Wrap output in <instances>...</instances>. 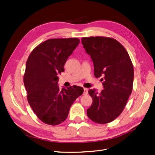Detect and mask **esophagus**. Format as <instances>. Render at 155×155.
Returning a JSON list of instances; mask_svg holds the SVG:
<instances>
[{
	"label": "esophagus",
	"mask_w": 155,
	"mask_h": 155,
	"mask_svg": "<svg viewBox=\"0 0 155 155\" xmlns=\"http://www.w3.org/2000/svg\"><path fill=\"white\" fill-rule=\"evenodd\" d=\"M88 94V89L86 88H84V92H83V95H87Z\"/></svg>",
	"instance_id": "esophagus-1"
}]
</instances>
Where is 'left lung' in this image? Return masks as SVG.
I'll list each match as a JSON object with an SVG mask.
<instances>
[{
  "mask_svg": "<svg viewBox=\"0 0 155 155\" xmlns=\"http://www.w3.org/2000/svg\"><path fill=\"white\" fill-rule=\"evenodd\" d=\"M81 43L94 63L96 78L103 77L104 89L88 91L92 104L87 110L89 118L100 124L110 123L119 116L133 91L134 68L127 51L110 37H83Z\"/></svg>",
  "mask_w": 155,
  "mask_h": 155,
  "instance_id": "1",
  "label": "left lung"
}]
</instances>
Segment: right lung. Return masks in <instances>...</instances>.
Masks as SVG:
<instances>
[{
  "instance_id": "1",
  "label": "right lung",
  "mask_w": 155,
  "mask_h": 155,
  "mask_svg": "<svg viewBox=\"0 0 155 155\" xmlns=\"http://www.w3.org/2000/svg\"><path fill=\"white\" fill-rule=\"evenodd\" d=\"M79 42L78 38L46 40L37 46L27 59L24 74L27 100L37 118L46 124L63 122L74 101L83 92L80 87L61 91L58 85L57 75L64 71L66 61Z\"/></svg>"
}]
</instances>
